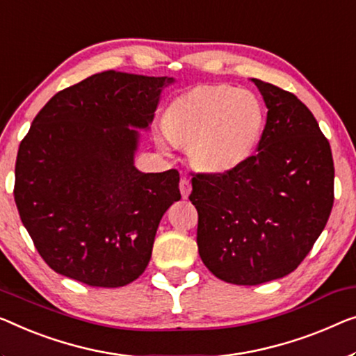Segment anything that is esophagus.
Returning <instances> with one entry per match:
<instances>
[{
  "instance_id": "1",
  "label": "esophagus",
  "mask_w": 356,
  "mask_h": 356,
  "mask_svg": "<svg viewBox=\"0 0 356 356\" xmlns=\"http://www.w3.org/2000/svg\"><path fill=\"white\" fill-rule=\"evenodd\" d=\"M179 188H180V195H182V198H188L190 192H192V184H190V180L187 177H182L179 182Z\"/></svg>"
}]
</instances>
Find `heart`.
Wrapping results in <instances>:
<instances>
[{
  "label": "heart",
  "mask_w": 356,
  "mask_h": 356,
  "mask_svg": "<svg viewBox=\"0 0 356 356\" xmlns=\"http://www.w3.org/2000/svg\"><path fill=\"white\" fill-rule=\"evenodd\" d=\"M261 100L248 89L198 86L174 100L155 140L163 150L188 145L196 168L225 172L245 163L264 132Z\"/></svg>",
  "instance_id": "1"
}]
</instances>
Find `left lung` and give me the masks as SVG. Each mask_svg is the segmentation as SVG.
<instances>
[{
  "label": "left lung",
  "mask_w": 356,
  "mask_h": 356,
  "mask_svg": "<svg viewBox=\"0 0 356 356\" xmlns=\"http://www.w3.org/2000/svg\"><path fill=\"white\" fill-rule=\"evenodd\" d=\"M267 105L256 155L225 172L195 174L196 245L212 275L256 286L299 267L330 219L334 163L312 111L270 83L252 78Z\"/></svg>",
  "instance_id": "left-lung-1"
}]
</instances>
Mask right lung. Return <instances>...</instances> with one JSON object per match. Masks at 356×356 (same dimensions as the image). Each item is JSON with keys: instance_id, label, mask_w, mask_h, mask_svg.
<instances>
[{"instance_id": "right-lung-1", "label": "right lung", "mask_w": 356, "mask_h": 356, "mask_svg": "<svg viewBox=\"0 0 356 356\" xmlns=\"http://www.w3.org/2000/svg\"><path fill=\"white\" fill-rule=\"evenodd\" d=\"M168 76L102 72L57 92L19 145L14 200L54 272L97 288L144 273L164 212L180 200L179 172L134 166Z\"/></svg>"}]
</instances>
